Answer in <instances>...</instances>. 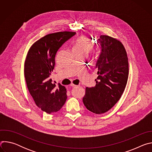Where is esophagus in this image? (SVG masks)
I'll use <instances>...</instances> for the list:
<instances>
[{"instance_id":"1","label":"esophagus","mask_w":152,"mask_h":152,"mask_svg":"<svg viewBox=\"0 0 152 152\" xmlns=\"http://www.w3.org/2000/svg\"><path fill=\"white\" fill-rule=\"evenodd\" d=\"M70 86H72V87H73V88H75V87H77V85H75V84H73V83H72V84L70 85Z\"/></svg>"}]
</instances>
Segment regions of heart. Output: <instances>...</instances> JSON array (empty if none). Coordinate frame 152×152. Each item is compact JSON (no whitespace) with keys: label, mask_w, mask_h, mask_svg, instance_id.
Returning <instances> with one entry per match:
<instances>
[{"label":"heart","mask_w":152,"mask_h":152,"mask_svg":"<svg viewBox=\"0 0 152 152\" xmlns=\"http://www.w3.org/2000/svg\"><path fill=\"white\" fill-rule=\"evenodd\" d=\"M93 49V44L90 39L86 36H80L75 40L73 51L76 53H88Z\"/></svg>","instance_id":"b5f03b06"}]
</instances>
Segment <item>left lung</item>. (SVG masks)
Segmentation results:
<instances>
[{"label": "left lung", "mask_w": 152, "mask_h": 152, "mask_svg": "<svg viewBox=\"0 0 152 152\" xmlns=\"http://www.w3.org/2000/svg\"><path fill=\"white\" fill-rule=\"evenodd\" d=\"M101 52L96 64L98 77L94 87H86L83 103L90 111L101 114L120 100L127 84L129 64L122 43L107 35L97 39Z\"/></svg>", "instance_id": "1"}]
</instances>
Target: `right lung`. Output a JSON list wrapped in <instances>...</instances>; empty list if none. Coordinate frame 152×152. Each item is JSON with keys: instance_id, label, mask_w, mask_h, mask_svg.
<instances>
[{"instance_id": "right-lung-1", "label": "right lung", "mask_w": 152, "mask_h": 152, "mask_svg": "<svg viewBox=\"0 0 152 152\" xmlns=\"http://www.w3.org/2000/svg\"><path fill=\"white\" fill-rule=\"evenodd\" d=\"M75 32H59L42 37L29 49L24 73L28 90L37 106L48 114L58 111L67 96L65 86L52 83L50 77L55 65V56Z\"/></svg>"}]
</instances>
